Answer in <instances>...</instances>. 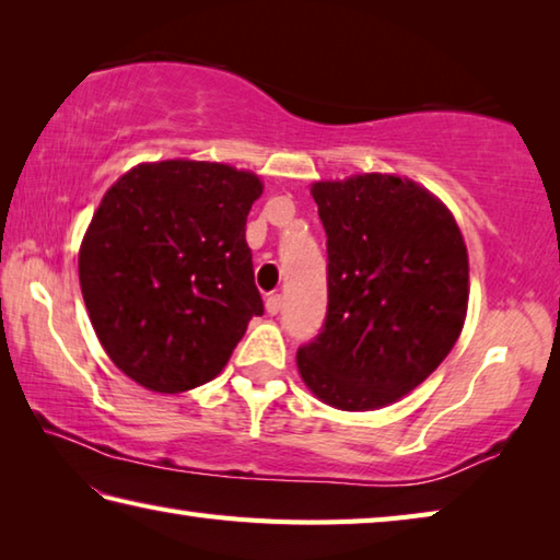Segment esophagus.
Listing matches in <instances>:
<instances>
[{
	"label": "esophagus",
	"instance_id": "obj_1",
	"mask_svg": "<svg viewBox=\"0 0 560 560\" xmlns=\"http://www.w3.org/2000/svg\"><path fill=\"white\" fill-rule=\"evenodd\" d=\"M265 310H268V315H278V312L282 310V298L270 295L268 300H265Z\"/></svg>",
	"mask_w": 560,
	"mask_h": 560
}]
</instances>
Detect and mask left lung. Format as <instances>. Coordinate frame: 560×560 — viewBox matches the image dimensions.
<instances>
[{"instance_id": "8db88e82", "label": "left lung", "mask_w": 560, "mask_h": 560, "mask_svg": "<svg viewBox=\"0 0 560 560\" xmlns=\"http://www.w3.org/2000/svg\"><path fill=\"white\" fill-rule=\"evenodd\" d=\"M327 233V319L298 349L319 400L374 410L433 374L463 331L467 248L453 213L394 174L312 184Z\"/></svg>"}]
</instances>
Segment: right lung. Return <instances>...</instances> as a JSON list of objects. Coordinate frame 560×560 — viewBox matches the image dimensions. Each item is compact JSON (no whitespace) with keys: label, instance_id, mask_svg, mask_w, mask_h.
Wrapping results in <instances>:
<instances>
[{"label":"right lung","instance_id":"obj_1","mask_svg":"<svg viewBox=\"0 0 560 560\" xmlns=\"http://www.w3.org/2000/svg\"><path fill=\"white\" fill-rule=\"evenodd\" d=\"M262 184L229 164H137L105 191L78 253L113 364L156 394L215 378L262 315L245 219Z\"/></svg>","mask_w":560,"mask_h":560}]
</instances>
